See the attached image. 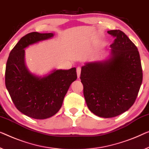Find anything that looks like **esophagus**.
<instances>
[{
	"label": "esophagus",
	"mask_w": 149,
	"mask_h": 149,
	"mask_svg": "<svg viewBox=\"0 0 149 149\" xmlns=\"http://www.w3.org/2000/svg\"><path fill=\"white\" fill-rule=\"evenodd\" d=\"M80 73H81V68H77V77H79L80 76Z\"/></svg>",
	"instance_id": "obj_1"
}]
</instances>
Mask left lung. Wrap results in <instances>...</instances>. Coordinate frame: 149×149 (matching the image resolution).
I'll return each instance as SVG.
<instances>
[{
  "mask_svg": "<svg viewBox=\"0 0 149 149\" xmlns=\"http://www.w3.org/2000/svg\"><path fill=\"white\" fill-rule=\"evenodd\" d=\"M114 37L110 55L104 61L88 62L81 67L84 96L91 112L112 118L133 105L143 81L138 49L120 30L108 31Z\"/></svg>",
  "mask_w": 149,
  "mask_h": 149,
  "instance_id": "obj_1",
  "label": "left lung"
}]
</instances>
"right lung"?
<instances>
[{"instance_id": "right-lung-1", "label": "right lung", "mask_w": 149, "mask_h": 149, "mask_svg": "<svg viewBox=\"0 0 149 149\" xmlns=\"http://www.w3.org/2000/svg\"><path fill=\"white\" fill-rule=\"evenodd\" d=\"M53 35L37 32L26 35L11 51L6 62L5 85L11 99L20 112L35 119H46L56 114L77 79L75 68L54 70L43 77L33 74L26 68L25 49Z\"/></svg>"}]
</instances>
